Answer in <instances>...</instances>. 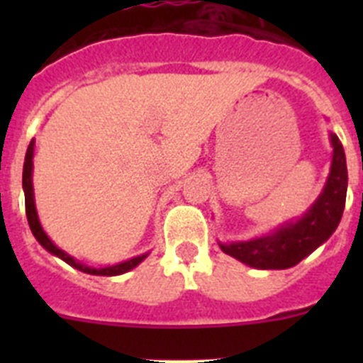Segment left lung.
I'll return each instance as SVG.
<instances>
[{"label": "left lung", "instance_id": "8db88e82", "mask_svg": "<svg viewBox=\"0 0 363 363\" xmlns=\"http://www.w3.org/2000/svg\"><path fill=\"white\" fill-rule=\"evenodd\" d=\"M331 143L335 149L331 174L327 178L323 192L307 211L306 216L264 238L236 242L230 245L220 243L221 251L256 269H289L322 245L338 227L347 194L344 147L336 134H331Z\"/></svg>", "mask_w": 363, "mask_h": 363}]
</instances>
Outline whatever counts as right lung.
I'll use <instances>...</instances> for the list:
<instances>
[{"instance_id":"1","label":"right lung","mask_w":363,"mask_h":363,"mask_svg":"<svg viewBox=\"0 0 363 363\" xmlns=\"http://www.w3.org/2000/svg\"><path fill=\"white\" fill-rule=\"evenodd\" d=\"M32 154H34V142H30L28 145L27 154H25V163H23V191H25V211H27V220H28V225H30L32 234L36 236L38 242L47 249L49 252L56 255L57 258H62L63 262H67L69 265L76 267L78 271L83 272H89V274H98V277H116V274H123V272L130 271V269L136 267L145 255L142 256H136L133 259H127L123 264H118V265H112V267H105V269H92V267H85V265L78 264L76 259L70 258L67 252H63L62 249H57L52 242L49 240V236L45 234V230L41 229L40 225V220H38V213H36V205H34V192H32Z\"/></svg>"}]
</instances>
